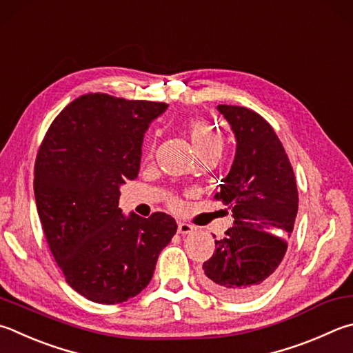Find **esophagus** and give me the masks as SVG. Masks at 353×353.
Segmentation results:
<instances>
[{
  "mask_svg": "<svg viewBox=\"0 0 353 353\" xmlns=\"http://www.w3.org/2000/svg\"><path fill=\"white\" fill-rule=\"evenodd\" d=\"M194 227L190 225V223H185V222H179L177 223V232L181 234H191L194 232Z\"/></svg>",
  "mask_w": 353,
  "mask_h": 353,
  "instance_id": "34e87169",
  "label": "esophagus"
}]
</instances>
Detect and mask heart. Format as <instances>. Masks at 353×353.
Listing matches in <instances>:
<instances>
[{
	"label": "heart",
	"mask_w": 353,
	"mask_h": 353,
	"mask_svg": "<svg viewBox=\"0 0 353 353\" xmlns=\"http://www.w3.org/2000/svg\"><path fill=\"white\" fill-rule=\"evenodd\" d=\"M185 131H187V136L197 157L210 154V152H219V154L222 152L223 142L221 134L208 121L201 119L190 120L185 126ZM148 150H151V145L148 146Z\"/></svg>",
	"instance_id": "1"
}]
</instances>
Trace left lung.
<instances>
[{"mask_svg": "<svg viewBox=\"0 0 353 353\" xmlns=\"http://www.w3.org/2000/svg\"><path fill=\"white\" fill-rule=\"evenodd\" d=\"M217 111L232 126L236 154L214 199L228 205L234 222L214 241L201 279L217 296L245 301L270 285L284 258L298 213V188L284 146L264 117L233 105H219Z\"/></svg>", "mask_w": 353, "mask_h": 353, "instance_id": "left-lung-1", "label": "left lung"}]
</instances>
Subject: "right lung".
I'll list each match as a JSON object with an SVG mask.
<instances>
[{"mask_svg":"<svg viewBox=\"0 0 353 353\" xmlns=\"http://www.w3.org/2000/svg\"><path fill=\"white\" fill-rule=\"evenodd\" d=\"M168 105L95 92L75 99L49 126L34 191L48 245L66 283L99 304H119L150 284L177 232L170 214L119 208L120 185L140 170L143 134Z\"/></svg>","mask_w":353,"mask_h":353,"instance_id":"right-lung-1","label":"right lung"}]
</instances>
